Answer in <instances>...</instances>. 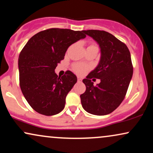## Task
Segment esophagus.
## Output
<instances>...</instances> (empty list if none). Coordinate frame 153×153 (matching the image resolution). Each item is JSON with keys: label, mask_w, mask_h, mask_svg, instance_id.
I'll list each match as a JSON object with an SVG mask.
<instances>
[{"label": "esophagus", "mask_w": 153, "mask_h": 153, "mask_svg": "<svg viewBox=\"0 0 153 153\" xmlns=\"http://www.w3.org/2000/svg\"><path fill=\"white\" fill-rule=\"evenodd\" d=\"M81 80H82V79H81V77L77 76V81H79V82H80V81H81Z\"/></svg>", "instance_id": "esophagus-1"}]
</instances>
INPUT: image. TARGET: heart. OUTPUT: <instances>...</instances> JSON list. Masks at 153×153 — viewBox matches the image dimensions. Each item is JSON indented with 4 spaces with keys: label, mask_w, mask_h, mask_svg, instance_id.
I'll list each match as a JSON object with an SVG mask.
<instances>
[{
    "label": "heart",
    "mask_w": 153,
    "mask_h": 153,
    "mask_svg": "<svg viewBox=\"0 0 153 153\" xmlns=\"http://www.w3.org/2000/svg\"><path fill=\"white\" fill-rule=\"evenodd\" d=\"M88 47H97V46L95 44H90ZM72 69L76 74L83 75L87 71L89 70L90 67L86 64L81 63V62H77L74 63L72 65Z\"/></svg>",
    "instance_id": "obj_1"
}]
</instances>
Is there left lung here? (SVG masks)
<instances>
[{"label": "left lung", "mask_w": 153, "mask_h": 153, "mask_svg": "<svg viewBox=\"0 0 153 153\" xmlns=\"http://www.w3.org/2000/svg\"><path fill=\"white\" fill-rule=\"evenodd\" d=\"M93 37L101 49L100 63L83 80L86 90L80 95L84 110L89 114L104 116L114 111L125 99L133 74L128 48L111 33L104 30H83ZM100 78L96 86L91 79Z\"/></svg>", "instance_id": "1"}]
</instances>
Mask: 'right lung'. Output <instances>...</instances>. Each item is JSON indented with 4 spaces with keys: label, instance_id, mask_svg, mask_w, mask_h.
Segmentation results:
<instances>
[{
    "label": "right lung",
    "instance_id": "1",
    "mask_svg": "<svg viewBox=\"0 0 153 153\" xmlns=\"http://www.w3.org/2000/svg\"><path fill=\"white\" fill-rule=\"evenodd\" d=\"M85 36L83 30L49 28L33 35L23 48L19 57V85L35 111L50 116L63 110L77 78L70 70L61 77L54 70L68 47Z\"/></svg>",
    "mask_w": 153,
    "mask_h": 153
}]
</instances>
